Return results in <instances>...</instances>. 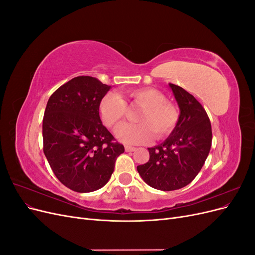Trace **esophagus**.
<instances>
[{"label":"esophagus","instance_id":"obj_1","mask_svg":"<svg viewBox=\"0 0 255 255\" xmlns=\"http://www.w3.org/2000/svg\"><path fill=\"white\" fill-rule=\"evenodd\" d=\"M125 149L127 152H134L136 150V148H134V146H130V145H126Z\"/></svg>","mask_w":255,"mask_h":255}]
</instances>
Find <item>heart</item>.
Returning <instances> with one entry per match:
<instances>
[{
    "instance_id": "heart-1",
    "label": "heart",
    "mask_w": 255,
    "mask_h": 255,
    "mask_svg": "<svg viewBox=\"0 0 255 255\" xmlns=\"http://www.w3.org/2000/svg\"><path fill=\"white\" fill-rule=\"evenodd\" d=\"M125 97L127 101L115 92H109L99 105L102 121L112 128H117L126 118L127 103L140 107L135 116V121L139 123L123 125L116 130V136L122 142L139 144L151 140L153 134L160 139L175 128L180 117L179 111L172 103L166 101V97L160 91L153 88L133 89L127 91Z\"/></svg>"
}]
</instances>
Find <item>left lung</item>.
I'll return each instance as SVG.
<instances>
[{"instance_id": "1", "label": "left lung", "mask_w": 255, "mask_h": 255, "mask_svg": "<svg viewBox=\"0 0 255 255\" xmlns=\"http://www.w3.org/2000/svg\"><path fill=\"white\" fill-rule=\"evenodd\" d=\"M180 109L175 128L167 139L148 148V163L137 171L149 186L164 191L188 185L201 170L212 145L210 118L197 99L182 87L169 84Z\"/></svg>"}]
</instances>
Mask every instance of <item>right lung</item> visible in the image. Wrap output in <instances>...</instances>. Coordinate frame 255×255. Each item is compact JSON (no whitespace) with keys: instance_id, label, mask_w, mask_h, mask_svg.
<instances>
[{"instance_id":"right-lung-1","label":"right lung","mask_w":255,"mask_h":255,"mask_svg":"<svg viewBox=\"0 0 255 255\" xmlns=\"http://www.w3.org/2000/svg\"><path fill=\"white\" fill-rule=\"evenodd\" d=\"M111 88L92 76H76L53 92L45 107L44 155L57 179L74 191L103 187L125 152L99 115L100 102Z\"/></svg>"}]
</instances>
